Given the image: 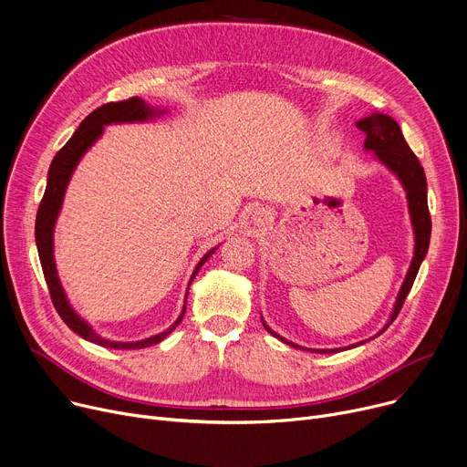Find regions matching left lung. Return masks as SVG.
I'll use <instances>...</instances> for the list:
<instances>
[{
  "label": "left lung",
  "instance_id": "8db88e82",
  "mask_svg": "<svg viewBox=\"0 0 467 467\" xmlns=\"http://www.w3.org/2000/svg\"><path fill=\"white\" fill-rule=\"evenodd\" d=\"M356 127L367 136L363 147L369 151L377 153V159L380 162H384L394 174L401 180L405 191H407V201H409V212H410V219H412V227H414V257L410 261L409 273L405 276V282L400 289V296L394 306V312L389 316V322L386 324L384 329L389 327V324L396 320L409 291L412 287V282L419 275L420 263L424 261L426 254H428V246H430V234H431V217H430V210H428V196H426V174L424 168L420 166L419 157H416L410 147L407 145L401 129L398 122L382 113H373L369 117H365L361 120L356 122ZM265 326V324H263ZM265 329L278 337L275 331L268 329L265 326ZM384 329L380 333H384ZM379 333V335H380ZM280 340L287 342L285 338L278 337ZM287 345L299 348L293 342H287ZM361 345V342H359ZM322 352H337V350H322Z\"/></svg>",
  "mask_w": 467,
  "mask_h": 467
}]
</instances>
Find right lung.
I'll list each match as a JSON object with an SVG mask.
<instances>
[{"mask_svg":"<svg viewBox=\"0 0 467 467\" xmlns=\"http://www.w3.org/2000/svg\"><path fill=\"white\" fill-rule=\"evenodd\" d=\"M155 113H159V109L150 108L143 100H140L138 96H132V98H129V100L104 104L102 108H96L90 115H87L85 120L79 125V129L76 130V134H73L69 138V141L55 155V159L51 162V168H48L47 189H45V194H43V199L39 202V208H37L36 242H37L39 261H41L43 275H45V280H47V285H48V293H51V301H53L57 312L60 314V317L64 320V324L71 331H76L85 340L96 342V345L106 347V348H120V350L129 348V350H132V348H145V347L157 345V342H161L164 337H168L171 331L176 329V326L183 320L185 306H183L182 316L178 317L174 326L166 329L164 333H159V335L151 337V338L138 340V342H115V340H108V338H102L100 335H96L92 331V327L88 324H85L81 317L71 310V306L66 301L64 289H62L60 280L57 276L55 259H53V229H55V221H57V215H58L62 201H64L66 185L71 178V171H73V168H76V164L79 162L81 155L96 141V138L102 134L104 125H109V122L145 120V119L153 117ZM213 250L208 252L201 259V263L196 265L191 280L196 276V273L201 271V266L213 254Z\"/></svg>","mask_w":467,"mask_h":467,"instance_id":"obj_1","label":"right lung"}]
</instances>
